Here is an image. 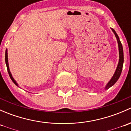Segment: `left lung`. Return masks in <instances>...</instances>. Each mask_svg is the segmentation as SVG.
Segmentation results:
<instances>
[{"label": "left lung", "mask_w": 131, "mask_h": 131, "mask_svg": "<svg viewBox=\"0 0 131 131\" xmlns=\"http://www.w3.org/2000/svg\"><path fill=\"white\" fill-rule=\"evenodd\" d=\"M112 30L113 31V32L114 33L115 35L116 38H117V42H118V51H119V61H118V65H117V69H116L114 75H113V76L112 77L111 80L108 82V83L106 84V86H105V90H106V89H108L110 88H111V87H112V85H114L116 83V82L118 80L120 76H121V74L122 73L123 63H124V51H123L122 45V43H121V42L120 41L119 37H118L117 33L115 32V31L112 28Z\"/></svg>", "instance_id": "1"}]
</instances>
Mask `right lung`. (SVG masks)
<instances>
[{"mask_svg":"<svg viewBox=\"0 0 131 131\" xmlns=\"http://www.w3.org/2000/svg\"><path fill=\"white\" fill-rule=\"evenodd\" d=\"M5 61H6V66H7V72H8L9 73V77H10V79L12 80V81L15 84V85H16L17 86H18V83L16 82V80H14V78L13 77V76H12V74L10 73V70H9V63H8V58H7V49L6 50V54H5ZM19 87V86H18Z\"/></svg>","mask_w":131,"mask_h":131,"instance_id":"add662e5","label":"right lung"}]
</instances>
